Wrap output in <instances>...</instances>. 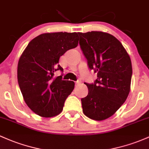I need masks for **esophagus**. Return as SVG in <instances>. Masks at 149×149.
I'll use <instances>...</instances> for the list:
<instances>
[{
    "label": "esophagus",
    "instance_id": "34e87169",
    "mask_svg": "<svg viewBox=\"0 0 149 149\" xmlns=\"http://www.w3.org/2000/svg\"><path fill=\"white\" fill-rule=\"evenodd\" d=\"M81 83V80H78L77 81H76V82H75V83H76V85H78V84H80V83Z\"/></svg>",
    "mask_w": 149,
    "mask_h": 149
}]
</instances>
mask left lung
<instances>
[{"mask_svg":"<svg viewBox=\"0 0 149 149\" xmlns=\"http://www.w3.org/2000/svg\"><path fill=\"white\" fill-rule=\"evenodd\" d=\"M78 35L88 66L97 76L94 84L85 83L88 94L81 99L83 112L90 119L104 120L113 115L128 97L132 75L130 56L110 34L92 31Z\"/></svg>","mask_w":149,"mask_h":149,"instance_id":"left-lung-1","label":"left lung"}]
</instances>
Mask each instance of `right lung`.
<instances>
[{
	"label": "right lung",
	"mask_w": 149,
	"mask_h": 149,
	"mask_svg": "<svg viewBox=\"0 0 149 149\" xmlns=\"http://www.w3.org/2000/svg\"><path fill=\"white\" fill-rule=\"evenodd\" d=\"M78 44L76 32L44 33L31 40L17 64V81L27 105L39 116L52 117L63 110L75 83L54 72L63 68L60 56Z\"/></svg>",
	"instance_id": "right-lung-1"
}]
</instances>
